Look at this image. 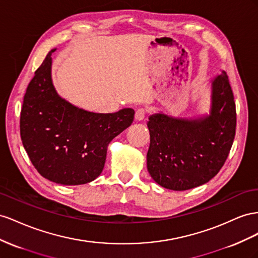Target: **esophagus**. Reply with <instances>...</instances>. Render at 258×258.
Returning a JSON list of instances; mask_svg holds the SVG:
<instances>
[{"label":"esophagus","mask_w":258,"mask_h":258,"mask_svg":"<svg viewBox=\"0 0 258 258\" xmlns=\"http://www.w3.org/2000/svg\"><path fill=\"white\" fill-rule=\"evenodd\" d=\"M147 115V110L144 108H139L135 112V120L136 121H143Z\"/></svg>","instance_id":"obj_1"}]
</instances>
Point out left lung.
<instances>
[{"label":"left lung","instance_id":"left-lung-1","mask_svg":"<svg viewBox=\"0 0 258 258\" xmlns=\"http://www.w3.org/2000/svg\"><path fill=\"white\" fill-rule=\"evenodd\" d=\"M211 99L210 114L197 119L164 113L149 116L147 168L160 186L192 189L211 180L225 164L237 125L233 93L225 71L212 80Z\"/></svg>","mask_w":258,"mask_h":258}]
</instances>
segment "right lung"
<instances>
[{"label":"right lung","instance_id":"1","mask_svg":"<svg viewBox=\"0 0 258 258\" xmlns=\"http://www.w3.org/2000/svg\"><path fill=\"white\" fill-rule=\"evenodd\" d=\"M51 49L35 71L24 96L20 137L44 178L60 185H83L105 166L109 143L133 123L135 111L94 113L71 105L51 82Z\"/></svg>","mask_w":258,"mask_h":258}]
</instances>
